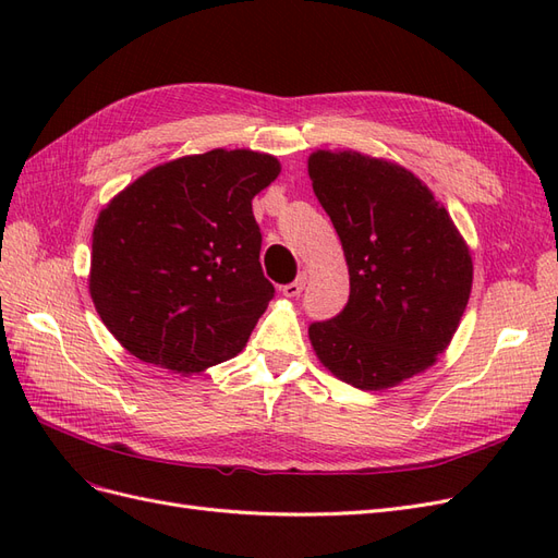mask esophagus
I'll return each mask as SVG.
<instances>
[{"instance_id":"esophagus-1","label":"esophagus","mask_w":558,"mask_h":558,"mask_svg":"<svg viewBox=\"0 0 558 558\" xmlns=\"http://www.w3.org/2000/svg\"><path fill=\"white\" fill-rule=\"evenodd\" d=\"M305 281H307V272H300V275L295 277V281L281 286V293H283L286 298H298V295L302 293V289H305Z\"/></svg>"}]
</instances>
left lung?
<instances>
[{"instance_id": "left-lung-1", "label": "left lung", "mask_w": 558, "mask_h": 558, "mask_svg": "<svg viewBox=\"0 0 558 558\" xmlns=\"http://www.w3.org/2000/svg\"><path fill=\"white\" fill-rule=\"evenodd\" d=\"M307 167L349 267L347 307L310 326L316 359L363 391L426 373L449 347L472 291L459 228L398 162L318 148Z\"/></svg>"}]
</instances>
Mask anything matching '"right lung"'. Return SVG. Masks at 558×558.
I'll list each match as a JSON object with an SVG mask.
<instances>
[{
	"label": "right lung",
	"instance_id": "obj_1",
	"mask_svg": "<svg viewBox=\"0 0 558 558\" xmlns=\"http://www.w3.org/2000/svg\"><path fill=\"white\" fill-rule=\"evenodd\" d=\"M279 172L269 154L214 148L154 167L99 211L88 289L134 359L185 377L246 347L275 295L251 199Z\"/></svg>",
	"mask_w": 558,
	"mask_h": 558
}]
</instances>
